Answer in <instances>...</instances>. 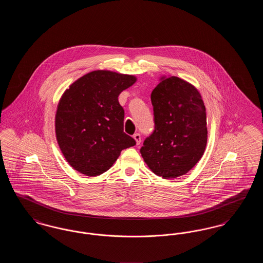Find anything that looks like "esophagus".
<instances>
[{
	"label": "esophagus",
	"mask_w": 263,
	"mask_h": 263,
	"mask_svg": "<svg viewBox=\"0 0 263 263\" xmlns=\"http://www.w3.org/2000/svg\"><path fill=\"white\" fill-rule=\"evenodd\" d=\"M133 138H134V140L136 141V144L139 145L140 143H141V135L139 134V133H135L134 135H133Z\"/></svg>",
	"instance_id": "34e87169"
}]
</instances>
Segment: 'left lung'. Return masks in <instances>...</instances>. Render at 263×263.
Segmentation results:
<instances>
[{"label":"left lung","mask_w":263,"mask_h":263,"mask_svg":"<svg viewBox=\"0 0 263 263\" xmlns=\"http://www.w3.org/2000/svg\"><path fill=\"white\" fill-rule=\"evenodd\" d=\"M155 130L141 155L164 179L185 175L199 162L207 144L206 109L200 92L186 81L162 77L151 95Z\"/></svg>","instance_id":"1"}]
</instances>
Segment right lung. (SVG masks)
<instances>
[{"mask_svg": "<svg viewBox=\"0 0 263 263\" xmlns=\"http://www.w3.org/2000/svg\"><path fill=\"white\" fill-rule=\"evenodd\" d=\"M136 81L135 76L98 70L64 91L55 115L56 139L66 161L79 173L101 175L121 151L136 145L123 132L124 109L118 101Z\"/></svg>", "mask_w": 263, "mask_h": 263, "instance_id": "1", "label": "right lung"}]
</instances>
